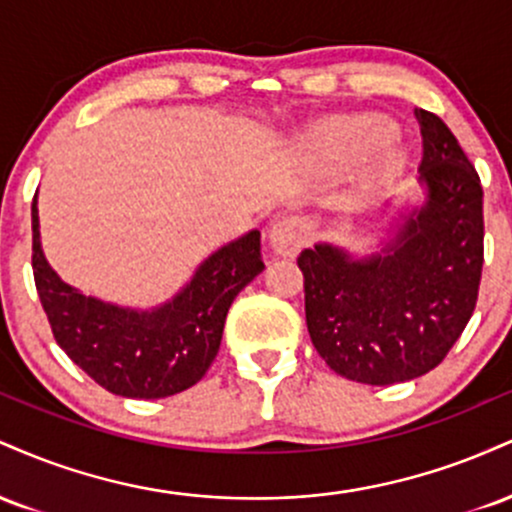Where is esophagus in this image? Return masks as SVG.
Masks as SVG:
<instances>
[{
  "label": "esophagus",
  "instance_id": "34e87169",
  "mask_svg": "<svg viewBox=\"0 0 512 512\" xmlns=\"http://www.w3.org/2000/svg\"><path fill=\"white\" fill-rule=\"evenodd\" d=\"M305 240H308V231H305V223L296 216H281L269 228V245H272L274 255L279 257L298 255Z\"/></svg>",
  "mask_w": 512,
  "mask_h": 512
}]
</instances>
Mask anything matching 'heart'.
I'll use <instances>...</instances> for the list:
<instances>
[{
  "label": "heart",
  "instance_id": "b5f03b06",
  "mask_svg": "<svg viewBox=\"0 0 512 512\" xmlns=\"http://www.w3.org/2000/svg\"><path fill=\"white\" fill-rule=\"evenodd\" d=\"M395 125L378 113L330 117L310 134V149L327 166H349L363 158L354 178L356 195H370L404 168L402 151L392 146Z\"/></svg>",
  "mask_w": 512,
  "mask_h": 512
}]
</instances>
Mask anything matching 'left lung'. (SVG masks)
Returning <instances> with one entry per match:
<instances>
[{
	"instance_id": "8db88e82",
	"label": "left lung",
	"mask_w": 512,
	"mask_h": 512,
	"mask_svg": "<svg viewBox=\"0 0 512 512\" xmlns=\"http://www.w3.org/2000/svg\"><path fill=\"white\" fill-rule=\"evenodd\" d=\"M421 202L404 204L370 252L315 243L298 257L305 322L334 373L366 385L419 378L448 356L474 313L484 264V192L438 115L416 108Z\"/></svg>"
}]
</instances>
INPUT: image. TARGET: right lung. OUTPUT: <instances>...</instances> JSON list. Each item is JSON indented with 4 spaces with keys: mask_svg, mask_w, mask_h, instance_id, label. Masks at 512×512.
<instances>
[{
    "mask_svg": "<svg viewBox=\"0 0 512 512\" xmlns=\"http://www.w3.org/2000/svg\"><path fill=\"white\" fill-rule=\"evenodd\" d=\"M33 276L62 351L98 385L120 397L161 399L204 378L219 354L236 296L264 269L260 231L221 245L173 298L127 308L86 296L50 267L40 243L38 195L31 207Z\"/></svg>",
    "mask_w": 512,
    "mask_h": 512,
    "instance_id": "right-lung-1",
    "label": "right lung"
}]
</instances>
